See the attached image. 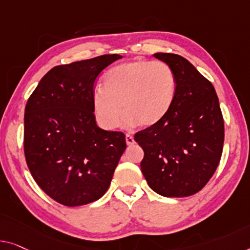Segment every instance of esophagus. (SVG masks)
Masks as SVG:
<instances>
[{"instance_id":"34e87169","label":"esophagus","mask_w":250,"mask_h":250,"mask_svg":"<svg viewBox=\"0 0 250 250\" xmlns=\"http://www.w3.org/2000/svg\"><path fill=\"white\" fill-rule=\"evenodd\" d=\"M125 143L126 145H133L135 144V139H133V137L131 135H129V133H126L125 135Z\"/></svg>"}]
</instances>
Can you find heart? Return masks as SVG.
Segmentation results:
<instances>
[{
  "label": "heart",
  "instance_id": "1",
  "mask_svg": "<svg viewBox=\"0 0 250 250\" xmlns=\"http://www.w3.org/2000/svg\"><path fill=\"white\" fill-rule=\"evenodd\" d=\"M176 91V76L168 64L136 59L107 70L102 87L93 92V111L99 124L107 130L117 128L124 111L128 114L126 125L151 126L169 113Z\"/></svg>",
  "mask_w": 250,
  "mask_h": 250
}]
</instances>
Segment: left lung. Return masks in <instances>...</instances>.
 Listing matches in <instances>:
<instances>
[{"mask_svg":"<svg viewBox=\"0 0 250 250\" xmlns=\"http://www.w3.org/2000/svg\"><path fill=\"white\" fill-rule=\"evenodd\" d=\"M172 67L176 98L159 124L138 131L144 149L141 172L158 194L183 197L201 191L217 169L225 141V122L213 85L188 59L154 55Z\"/></svg>","mask_w":250,"mask_h":250,"instance_id":"8db88e82","label":"left lung"}]
</instances>
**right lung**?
Listing matches in <instances>:
<instances>
[{"label": "right lung", "instance_id": "add662e5", "mask_svg": "<svg viewBox=\"0 0 250 250\" xmlns=\"http://www.w3.org/2000/svg\"><path fill=\"white\" fill-rule=\"evenodd\" d=\"M120 58L103 55L56 66L25 104L28 168L39 188L62 206H83L103 196L126 148L124 132L96 125L92 105L96 78Z\"/></svg>", "mask_w": 250, "mask_h": 250}]
</instances>
